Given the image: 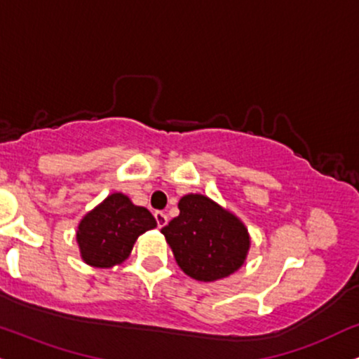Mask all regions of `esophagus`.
Segmentation results:
<instances>
[{
    "instance_id": "34e87169",
    "label": "esophagus",
    "mask_w": 359,
    "mask_h": 359,
    "mask_svg": "<svg viewBox=\"0 0 359 359\" xmlns=\"http://www.w3.org/2000/svg\"><path fill=\"white\" fill-rule=\"evenodd\" d=\"M154 218H156L158 228H163L168 224V215L163 213V211H156V213H154Z\"/></svg>"
}]
</instances>
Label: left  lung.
<instances>
[{
	"label": "left lung",
	"mask_w": 359,
	"mask_h": 359,
	"mask_svg": "<svg viewBox=\"0 0 359 359\" xmlns=\"http://www.w3.org/2000/svg\"><path fill=\"white\" fill-rule=\"evenodd\" d=\"M178 208L180 215L161 233L189 278L213 283L245 264L251 238L236 215L200 193L184 194Z\"/></svg>",
	"instance_id": "obj_1"
}]
</instances>
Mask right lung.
Here are the masks:
<instances>
[{
    "mask_svg": "<svg viewBox=\"0 0 359 359\" xmlns=\"http://www.w3.org/2000/svg\"><path fill=\"white\" fill-rule=\"evenodd\" d=\"M156 228V219L123 193H111L83 216L76 229L79 255L95 268H113L128 259L141 234Z\"/></svg>",
    "mask_w": 359,
    "mask_h": 359,
    "instance_id": "right-lung-1",
    "label": "right lung"
}]
</instances>
